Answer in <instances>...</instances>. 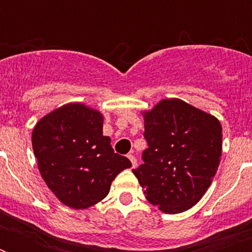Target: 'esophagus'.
<instances>
[{
  "instance_id": "esophagus-1",
  "label": "esophagus",
  "mask_w": 252,
  "mask_h": 252,
  "mask_svg": "<svg viewBox=\"0 0 252 252\" xmlns=\"http://www.w3.org/2000/svg\"><path fill=\"white\" fill-rule=\"evenodd\" d=\"M128 158H129L130 163H132V167H136L137 166V159H136L133 154H128Z\"/></svg>"
}]
</instances>
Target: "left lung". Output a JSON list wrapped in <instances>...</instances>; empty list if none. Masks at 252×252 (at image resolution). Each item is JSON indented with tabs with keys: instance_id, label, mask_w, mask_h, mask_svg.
<instances>
[{
	"instance_id": "left-lung-1",
	"label": "left lung",
	"mask_w": 252,
	"mask_h": 252,
	"mask_svg": "<svg viewBox=\"0 0 252 252\" xmlns=\"http://www.w3.org/2000/svg\"><path fill=\"white\" fill-rule=\"evenodd\" d=\"M144 163L132 170L146 199L165 213L193 207L220 165L222 128L215 116L180 99H165L145 112Z\"/></svg>"
}]
</instances>
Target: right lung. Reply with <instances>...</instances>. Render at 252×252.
Instances as JSON below:
<instances>
[{
  "label": "right lung",
  "instance_id": "right-lung-1",
  "mask_svg": "<svg viewBox=\"0 0 252 252\" xmlns=\"http://www.w3.org/2000/svg\"><path fill=\"white\" fill-rule=\"evenodd\" d=\"M33 154L43 179L61 203L85 209L108 195L112 180L132 167L103 136V116L69 103L40 119L32 132Z\"/></svg>",
  "mask_w": 252,
  "mask_h": 252
}]
</instances>
